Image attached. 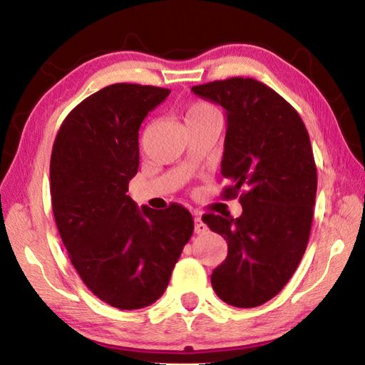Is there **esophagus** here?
Masks as SVG:
<instances>
[{
  "label": "esophagus",
  "instance_id": "esophagus-1",
  "mask_svg": "<svg viewBox=\"0 0 365 365\" xmlns=\"http://www.w3.org/2000/svg\"><path fill=\"white\" fill-rule=\"evenodd\" d=\"M207 227L201 217H195V233H206Z\"/></svg>",
  "mask_w": 365,
  "mask_h": 365
}]
</instances>
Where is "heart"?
<instances>
[{"mask_svg": "<svg viewBox=\"0 0 365 365\" xmlns=\"http://www.w3.org/2000/svg\"><path fill=\"white\" fill-rule=\"evenodd\" d=\"M219 115L217 109H215L212 104L206 101H195L191 103L190 106L185 110V122H193V120H201L207 119V117Z\"/></svg>", "mask_w": 365, "mask_h": 365, "instance_id": "heart-1", "label": "heart"}]
</instances>
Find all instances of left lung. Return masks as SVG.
I'll list each match as a JSON object with an SVG mask.
<instances>
[{
    "instance_id": "8db88e82",
    "label": "left lung",
    "mask_w": 365,
    "mask_h": 365,
    "mask_svg": "<svg viewBox=\"0 0 365 365\" xmlns=\"http://www.w3.org/2000/svg\"><path fill=\"white\" fill-rule=\"evenodd\" d=\"M227 115L222 197L240 196L243 214H205L228 255L211 275L215 294L235 307H256L292 279L311 233L317 168L304 122L285 98L255 78L232 77L191 88Z\"/></svg>"
}]
</instances>
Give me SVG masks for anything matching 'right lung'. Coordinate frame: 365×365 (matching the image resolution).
Returning <instances> with one entry per match:
<instances>
[{"instance_id": "obj_1", "label": "right lung", "mask_w": 365, "mask_h": 365, "mask_svg": "<svg viewBox=\"0 0 365 365\" xmlns=\"http://www.w3.org/2000/svg\"><path fill=\"white\" fill-rule=\"evenodd\" d=\"M169 93L138 83L104 86L67 114L53 145L49 180L61 240L86 288L122 311L163 296L195 228L180 205L138 209L127 195L138 172L141 122Z\"/></svg>"}]
</instances>
